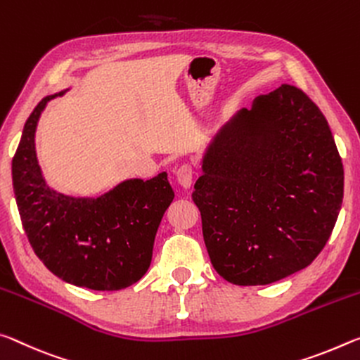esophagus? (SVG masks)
<instances>
[{
    "label": "esophagus",
    "instance_id": "obj_1",
    "mask_svg": "<svg viewBox=\"0 0 360 360\" xmlns=\"http://www.w3.org/2000/svg\"><path fill=\"white\" fill-rule=\"evenodd\" d=\"M176 181H179L180 186H184L185 190L190 188L193 184V169L190 164H181V166L176 169Z\"/></svg>",
    "mask_w": 360,
    "mask_h": 360
}]
</instances>
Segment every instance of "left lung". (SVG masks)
<instances>
[{
    "label": "left lung",
    "mask_w": 360,
    "mask_h": 360,
    "mask_svg": "<svg viewBox=\"0 0 360 360\" xmlns=\"http://www.w3.org/2000/svg\"><path fill=\"white\" fill-rule=\"evenodd\" d=\"M345 170L328 122L295 86L253 100L202 159L193 201L223 279L266 285L313 263L343 202Z\"/></svg>",
    "instance_id": "left-lung-1"
}]
</instances>
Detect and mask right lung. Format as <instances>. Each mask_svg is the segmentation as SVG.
<instances>
[{
    "mask_svg": "<svg viewBox=\"0 0 360 360\" xmlns=\"http://www.w3.org/2000/svg\"><path fill=\"white\" fill-rule=\"evenodd\" d=\"M47 96L23 126L13 159V185L27 238L57 278L92 290H121L150 268L156 231L174 190L167 174L129 179L97 198H75L46 184L34 146Z\"/></svg>",
    "mask_w": 360,
    "mask_h": 360,
    "instance_id": "1",
    "label": "right lung"
}]
</instances>
